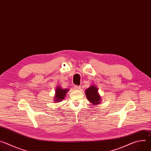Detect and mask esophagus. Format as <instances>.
<instances>
[{"instance_id": "esophagus-1", "label": "esophagus", "mask_w": 151, "mask_h": 151, "mask_svg": "<svg viewBox=\"0 0 151 151\" xmlns=\"http://www.w3.org/2000/svg\"><path fill=\"white\" fill-rule=\"evenodd\" d=\"M80 88H81V87H79V86H77V85L74 86V89L75 90H80Z\"/></svg>"}]
</instances>
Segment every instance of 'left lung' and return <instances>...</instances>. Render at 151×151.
Here are the masks:
<instances>
[{"label":"left lung","mask_w":151,"mask_h":151,"mask_svg":"<svg viewBox=\"0 0 151 151\" xmlns=\"http://www.w3.org/2000/svg\"><path fill=\"white\" fill-rule=\"evenodd\" d=\"M98 88L96 85H91L90 87L85 91L86 97L91 104V105H98L101 101V96L98 92Z\"/></svg>","instance_id":"obj_1"}]
</instances>
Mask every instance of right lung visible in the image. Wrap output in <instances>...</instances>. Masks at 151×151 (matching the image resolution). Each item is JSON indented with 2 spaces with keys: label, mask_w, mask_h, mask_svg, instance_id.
Listing matches in <instances>:
<instances>
[{
  "label": "right lung",
  "mask_w": 151,
  "mask_h": 151,
  "mask_svg": "<svg viewBox=\"0 0 151 151\" xmlns=\"http://www.w3.org/2000/svg\"><path fill=\"white\" fill-rule=\"evenodd\" d=\"M69 91V89L68 88L63 89L60 87V85H58L55 89V93L54 98V102L58 103L64 99V97H66V95Z\"/></svg>",
  "instance_id": "obj_1"
}]
</instances>
